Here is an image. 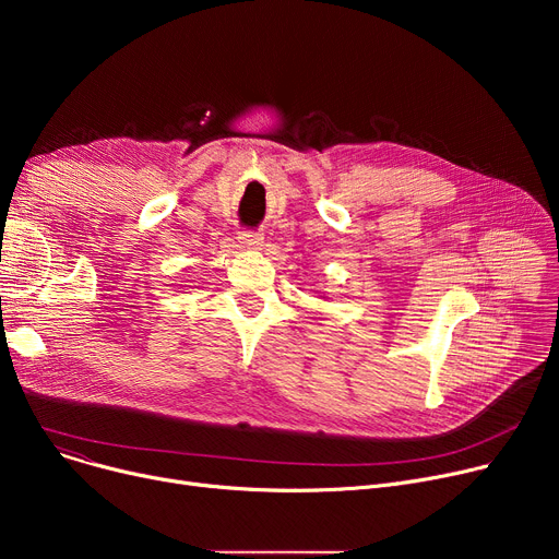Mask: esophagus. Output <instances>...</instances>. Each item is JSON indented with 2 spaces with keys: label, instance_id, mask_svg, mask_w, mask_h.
I'll use <instances>...</instances> for the list:
<instances>
[{
  "label": "esophagus",
  "instance_id": "obj_1",
  "mask_svg": "<svg viewBox=\"0 0 559 559\" xmlns=\"http://www.w3.org/2000/svg\"><path fill=\"white\" fill-rule=\"evenodd\" d=\"M238 240H240V245H242L245 249H260L264 238H262L260 233H255V230H242Z\"/></svg>",
  "mask_w": 559,
  "mask_h": 559
}]
</instances>
